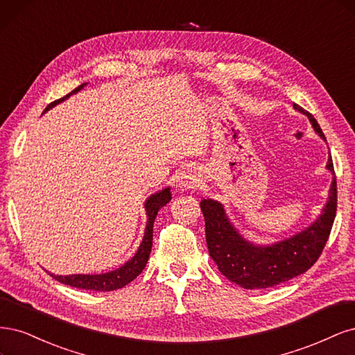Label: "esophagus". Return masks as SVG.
<instances>
[{
	"instance_id": "34e87169",
	"label": "esophagus",
	"mask_w": 355,
	"mask_h": 355,
	"mask_svg": "<svg viewBox=\"0 0 355 355\" xmlns=\"http://www.w3.org/2000/svg\"><path fill=\"white\" fill-rule=\"evenodd\" d=\"M199 181H200V180L196 177V174H193V173H184V174L180 175L178 184H180V187L193 189V187H196V186L199 184Z\"/></svg>"
}]
</instances>
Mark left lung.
<instances>
[{"label":"left lung","instance_id":"obj_1","mask_svg":"<svg viewBox=\"0 0 355 355\" xmlns=\"http://www.w3.org/2000/svg\"><path fill=\"white\" fill-rule=\"evenodd\" d=\"M293 109L306 115L314 131L326 141L311 113L298 105H293ZM326 166L335 175L330 156ZM336 178H334L322 215L298 234L267 246L254 245L240 234L220 202L203 199L200 209L205 216V234L211 258L228 280L245 289H266L300 276L311 268L323 252L336 216Z\"/></svg>","mask_w":355,"mask_h":355}]
</instances>
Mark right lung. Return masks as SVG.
<instances>
[{
    "label": "right lung",
    "mask_w": 355,
    "mask_h": 355,
    "mask_svg": "<svg viewBox=\"0 0 355 355\" xmlns=\"http://www.w3.org/2000/svg\"><path fill=\"white\" fill-rule=\"evenodd\" d=\"M85 85L87 84L79 85L78 88H75L72 91V93L50 103V105L45 107V112L50 110L55 105H59V103H62L67 97H71L72 94L78 93V91L83 89ZM169 200H171L169 187L161 190L159 193L152 194V196L146 200L144 208H146V214H147V224H146L144 237L141 240L140 248L137 249L135 255L130 261L125 262L122 267L113 270V271H109V272H105V274H71V276H54V274L50 272V276L63 284L72 286V288L85 289V291H96V292H110V291H116V289L123 288V286H127L130 282H132L137 276H139L147 264L148 255H150V250H152L155 218H156L159 209L165 207Z\"/></svg>",
    "instance_id": "add662e5"
}]
</instances>
